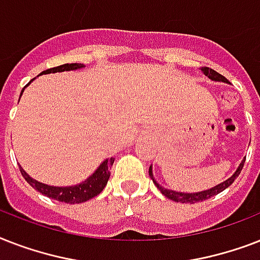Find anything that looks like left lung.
Returning <instances> with one entry per match:
<instances>
[{"instance_id":"obj_1","label":"left lung","mask_w":260,"mask_h":260,"mask_svg":"<svg viewBox=\"0 0 260 260\" xmlns=\"http://www.w3.org/2000/svg\"><path fill=\"white\" fill-rule=\"evenodd\" d=\"M201 71L206 75V77H208V78L213 79V81L228 82V79H226L225 77H222L221 74H218L217 71L212 70V69H209V67H201ZM244 162H246V158L243 159V162L240 163V166L238 167L236 173H235L231 178H228L225 182H222V183H220V185L214 186V187H212V189L204 190V191H198V193H178V191H173V190L165 189V187H162L159 183H156V181L154 179V175H152V169H151V167H150V177L151 179L154 181L155 185H156V187H158V189L162 191L163 196H166L167 198H170V200H173V201L175 202H182V204H185V202L186 204H196V202L205 201V200H208V198L213 197V196H216V194L218 193H221L222 190H225L228 186L232 185V183L235 182V179L239 177L240 171H242L243 166H244Z\"/></svg>"}]
</instances>
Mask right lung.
<instances>
[{"label":"right lung","mask_w":260,"mask_h":260,"mask_svg":"<svg viewBox=\"0 0 260 260\" xmlns=\"http://www.w3.org/2000/svg\"><path fill=\"white\" fill-rule=\"evenodd\" d=\"M83 67L81 63H66L62 66L52 67L48 70L40 73L42 74H50V73H59V71H70V70H77ZM30 83V82H29ZM28 83V85H29ZM26 85V86H28ZM24 90V89H22ZM22 94V91H21ZM114 162V158L106 159L101 163V166L98 167L97 170L94 171L93 175H90L86 181L79 183L75 186H67V187H55V186H48L40 182L35 181L34 178H30L25 171L22 170L20 167L22 177L25 178V181L29 183L35 190H38L39 193L44 194L47 197L54 198L56 201L60 202H67V204H79V202H85L90 198L95 197L98 194L101 193L104 187L108 183V179L110 177V169Z\"/></svg>","instance_id":"right-lung-1"}]
</instances>
